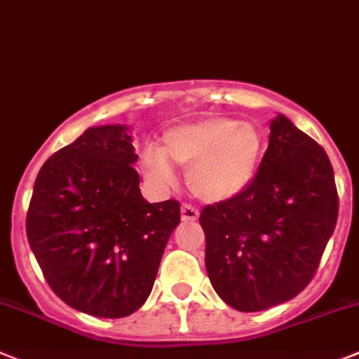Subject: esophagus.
<instances>
[{"label":"esophagus","instance_id":"34e87169","mask_svg":"<svg viewBox=\"0 0 359 359\" xmlns=\"http://www.w3.org/2000/svg\"><path fill=\"white\" fill-rule=\"evenodd\" d=\"M180 218H182V222H196L198 219V209H195L189 203H184L180 208Z\"/></svg>","mask_w":359,"mask_h":359}]
</instances>
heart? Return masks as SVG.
<instances>
[{
    "instance_id": "b5f03b06",
    "label": "heart",
    "mask_w": 359,
    "mask_h": 359,
    "mask_svg": "<svg viewBox=\"0 0 359 359\" xmlns=\"http://www.w3.org/2000/svg\"><path fill=\"white\" fill-rule=\"evenodd\" d=\"M256 125L231 118H205L164 132L163 148H147L141 166L157 184L173 180L172 166L187 168L189 191L203 202H225L252 184L263 157Z\"/></svg>"
}]
</instances>
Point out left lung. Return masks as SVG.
Instances as JSON below:
<instances>
[{"label":"left lung","instance_id":"obj_1","mask_svg":"<svg viewBox=\"0 0 359 359\" xmlns=\"http://www.w3.org/2000/svg\"><path fill=\"white\" fill-rule=\"evenodd\" d=\"M337 218L327 154L279 114L250 186L200 212L212 288L247 313L293 299L315 276Z\"/></svg>","mask_w":359,"mask_h":359}]
</instances>
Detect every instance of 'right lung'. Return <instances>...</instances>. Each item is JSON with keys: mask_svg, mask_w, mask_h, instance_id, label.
<instances>
[{"mask_svg": "<svg viewBox=\"0 0 359 359\" xmlns=\"http://www.w3.org/2000/svg\"><path fill=\"white\" fill-rule=\"evenodd\" d=\"M135 161L127 125L91 127L35 179L28 243L55 295L87 315L137 311L180 222L177 200L143 198Z\"/></svg>", "mask_w": 359, "mask_h": 359, "instance_id": "add662e5", "label": "right lung"}]
</instances>
